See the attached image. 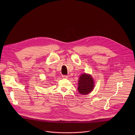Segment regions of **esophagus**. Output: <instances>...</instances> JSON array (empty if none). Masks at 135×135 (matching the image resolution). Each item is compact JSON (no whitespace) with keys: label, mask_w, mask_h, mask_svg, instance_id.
<instances>
[{"label":"esophagus","mask_w":135,"mask_h":135,"mask_svg":"<svg viewBox=\"0 0 135 135\" xmlns=\"http://www.w3.org/2000/svg\"><path fill=\"white\" fill-rule=\"evenodd\" d=\"M62 78H64V79H67L68 78V76L67 75H62Z\"/></svg>","instance_id":"1"}]
</instances>
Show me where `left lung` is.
<instances>
[{"mask_svg":"<svg viewBox=\"0 0 135 135\" xmlns=\"http://www.w3.org/2000/svg\"><path fill=\"white\" fill-rule=\"evenodd\" d=\"M78 91L84 95L90 93L94 88V82L90 75L83 74L79 79Z\"/></svg>","mask_w":135,"mask_h":135,"instance_id":"8db88e82","label":"left lung"}]
</instances>
